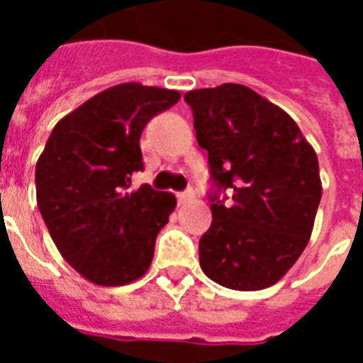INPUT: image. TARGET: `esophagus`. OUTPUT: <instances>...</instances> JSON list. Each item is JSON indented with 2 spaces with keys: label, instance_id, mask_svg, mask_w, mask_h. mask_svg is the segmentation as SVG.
Wrapping results in <instances>:
<instances>
[{
  "label": "esophagus",
  "instance_id": "1",
  "mask_svg": "<svg viewBox=\"0 0 363 363\" xmlns=\"http://www.w3.org/2000/svg\"><path fill=\"white\" fill-rule=\"evenodd\" d=\"M192 198H194L192 190H186V192H179V194H177V200H179V204H186V202H190Z\"/></svg>",
  "mask_w": 363,
  "mask_h": 363
}]
</instances>
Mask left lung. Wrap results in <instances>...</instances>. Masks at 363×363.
<instances>
[{"label": "left lung", "mask_w": 363, "mask_h": 363, "mask_svg": "<svg viewBox=\"0 0 363 363\" xmlns=\"http://www.w3.org/2000/svg\"><path fill=\"white\" fill-rule=\"evenodd\" d=\"M184 101L216 186L233 194L212 196L200 267L223 288H270L309 243L323 194L317 153L288 112L245 85L189 91Z\"/></svg>", "instance_id": "left-lung-1"}]
</instances>
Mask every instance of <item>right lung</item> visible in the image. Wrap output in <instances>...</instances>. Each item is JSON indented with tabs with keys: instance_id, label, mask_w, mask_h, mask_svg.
<instances>
[{
	"instance_id": "right-lung-1",
	"label": "right lung",
	"mask_w": 363,
	"mask_h": 363,
	"mask_svg": "<svg viewBox=\"0 0 363 363\" xmlns=\"http://www.w3.org/2000/svg\"><path fill=\"white\" fill-rule=\"evenodd\" d=\"M181 99L173 89L120 83L60 120L36 161V204L67 264L96 286L142 278L177 198L143 184L140 135Z\"/></svg>"
}]
</instances>
